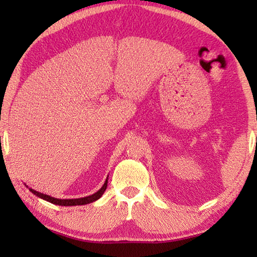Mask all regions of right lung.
Instances as JSON below:
<instances>
[{
    "mask_svg": "<svg viewBox=\"0 0 257 257\" xmlns=\"http://www.w3.org/2000/svg\"><path fill=\"white\" fill-rule=\"evenodd\" d=\"M108 177V176H107ZM107 179L106 178L105 182H104V185L101 187V189L97 190L96 193L93 194V195H89V196H86V197H81V198H72V199H60V198H54L50 196V195H46V194H43L40 193V191L35 190L29 188V190L32 191L34 195H36L37 197H40L42 199H44V201L50 202L52 204H55V205H61V206H76V205H86V204H89V203H93L95 201H97L98 198L102 197V195L104 194V191H105L106 187H107ZM28 187V186H27Z\"/></svg>",
    "mask_w": 257,
    "mask_h": 257,
    "instance_id": "1",
    "label": "right lung"
}]
</instances>
